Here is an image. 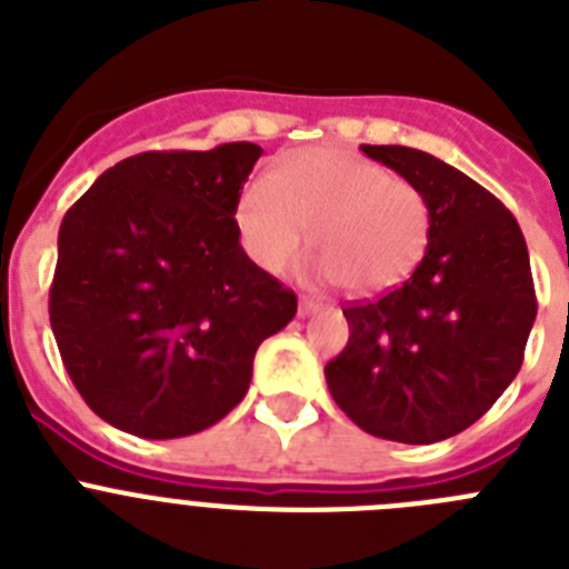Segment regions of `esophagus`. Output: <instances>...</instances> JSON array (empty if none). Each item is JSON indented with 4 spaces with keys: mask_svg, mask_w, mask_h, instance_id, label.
I'll list each match as a JSON object with an SVG mask.
<instances>
[{
    "mask_svg": "<svg viewBox=\"0 0 569 569\" xmlns=\"http://www.w3.org/2000/svg\"><path fill=\"white\" fill-rule=\"evenodd\" d=\"M316 310H321V305L316 299H308V296H301L299 299V316L305 319V316L316 313Z\"/></svg>",
    "mask_w": 569,
    "mask_h": 569,
    "instance_id": "esophagus-1",
    "label": "esophagus"
}]
</instances>
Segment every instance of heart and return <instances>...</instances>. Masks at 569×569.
<instances>
[{
	"mask_svg": "<svg viewBox=\"0 0 569 569\" xmlns=\"http://www.w3.org/2000/svg\"><path fill=\"white\" fill-rule=\"evenodd\" d=\"M236 224L250 259L281 273L308 244L319 253L308 273L356 296L390 290L413 273L430 239V208L416 184L385 164L333 148L281 159L253 176L236 202Z\"/></svg>",
	"mask_w": 569,
	"mask_h": 569,
	"instance_id": "b5f03b06",
	"label": "heart"
}]
</instances>
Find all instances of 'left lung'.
Segmentation results:
<instances>
[{"instance_id":"1","label":"left lung","mask_w":569,"mask_h":569,"mask_svg":"<svg viewBox=\"0 0 569 569\" xmlns=\"http://www.w3.org/2000/svg\"><path fill=\"white\" fill-rule=\"evenodd\" d=\"M425 193L430 239L413 276L347 305V347L328 361L330 396L370 436L433 445L496 405L536 321L530 256L510 210L470 176L401 144H361Z\"/></svg>"}]
</instances>
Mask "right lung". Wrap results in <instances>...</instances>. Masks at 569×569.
<instances>
[{
    "instance_id": "obj_1",
    "label": "right lung",
    "mask_w": 569,
    "mask_h": 569,
    "mask_svg": "<svg viewBox=\"0 0 569 569\" xmlns=\"http://www.w3.org/2000/svg\"><path fill=\"white\" fill-rule=\"evenodd\" d=\"M253 142L139 153L64 213L50 328L99 419L139 439L216 425L250 387L253 356L296 293L239 244L236 202Z\"/></svg>"
}]
</instances>
